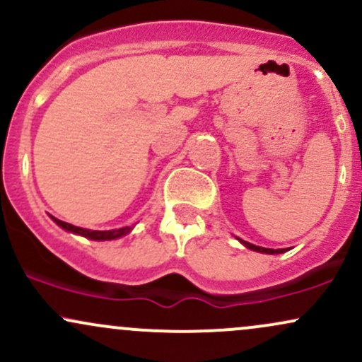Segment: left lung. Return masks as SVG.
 Masks as SVG:
<instances>
[{
    "instance_id": "8db88e82",
    "label": "left lung",
    "mask_w": 362,
    "mask_h": 362,
    "mask_svg": "<svg viewBox=\"0 0 362 362\" xmlns=\"http://www.w3.org/2000/svg\"><path fill=\"white\" fill-rule=\"evenodd\" d=\"M242 243L245 245V247H248V248H250V250L262 252V253H282V252H284V250H274V248H264V247H257V245L247 243V242H243V240H242Z\"/></svg>"
}]
</instances>
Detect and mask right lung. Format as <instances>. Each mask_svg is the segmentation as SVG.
<instances>
[{"mask_svg": "<svg viewBox=\"0 0 362 362\" xmlns=\"http://www.w3.org/2000/svg\"><path fill=\"white\" fill-rule=\"evenodd\" d=\"M52 219H54V223H57L61 228H64V230L73 231V233H78V235L85 236V238H90V240H114V238H119V236H122V235H127L129 231H131V226L119 228V230H110V231H91V230H85V228L73 226V224L61 221V219H57V218H52Z\"/></svg>", "mask_w": 362, "mask_h": 362, "instance_id": "1", "label": "right lung"}]
</instances>
